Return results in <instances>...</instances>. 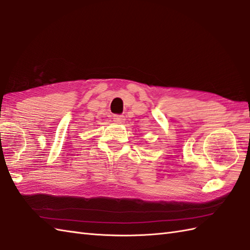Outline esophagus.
Wrapping results in <instances>:
<instances>
[{"label": "esophagus", "instance_id": "34e87169", "mask_svg": "<svg viewBox=\"0 0 250 250\" xmlns=\"http://www.w3.org/2000/svg\"><path fill=\"white\" fill-rule=\"evenodd\" d=\"M113 119L115 122H117V124H121V122L125 121V117L121 115H115Z\"/></svg>", "mask_w": 250, "mask_h": 250}]
</instances>
